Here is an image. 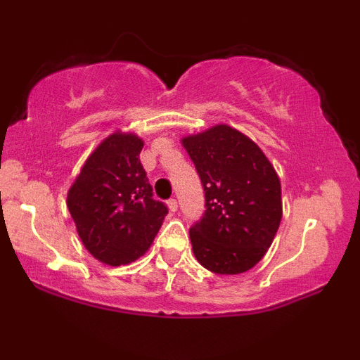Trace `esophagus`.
I'll return each mask as SVG.
<instances>
[{"label": "esophagus", "instance_id": "obj_1", "mask_svg": "<svg viewBox=\"0 0 360 360\" xmlns=\"http://www.w3.org/2000/svg\"><path fill=\"white\" fill-rule=\"evenodd\" d=\"M167 206H169V210H171V212H176V210H177V201L174 200V198H171V200H167Z\"/></svg>", "mask_w": 360, "mask_h": 360}]
</instances>
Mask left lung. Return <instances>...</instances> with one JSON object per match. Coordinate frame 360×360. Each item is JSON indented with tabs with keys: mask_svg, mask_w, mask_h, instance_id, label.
I'll return each mask as SVG.
<instances>
[{
	"mask_svg": "<svg viewBox=\"0 0 360 360\" xmlns=\"http://www.w3.org/2000/svg\"><path fill=\"white\" fill-rule=\"evenodd\" d=\"M205 191V213L189 229L198 262L217 274L252 269L283 217L281 183L249 137L229 125L183 139Z\"/></svg>",
	"mask_w": 360,
	"mask_h": 360,
	"instance_id": "8db88e82",
	"label": "left lung"
}]
</instances>
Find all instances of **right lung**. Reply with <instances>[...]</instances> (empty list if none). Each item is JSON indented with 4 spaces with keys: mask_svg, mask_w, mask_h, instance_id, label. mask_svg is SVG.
<instances>
[{
    "mask_svg": "<svg viewBox=\"0 0 360 360\" xmlns=\"http://www.w3.org/2000/svg\"><path fill=\"white\" fill-rule=\"evenodd\" d=\"M137 135L117 134L88 157L68 194V208L91 254L122 266L146 254L167 214L154 200L139 154Z\"/></svg>",
    "mask_w": 360,
    "mask_h": 360,
    "instance_id": "right-lung-1",
    "label": "right lung"
}]
</instances>
